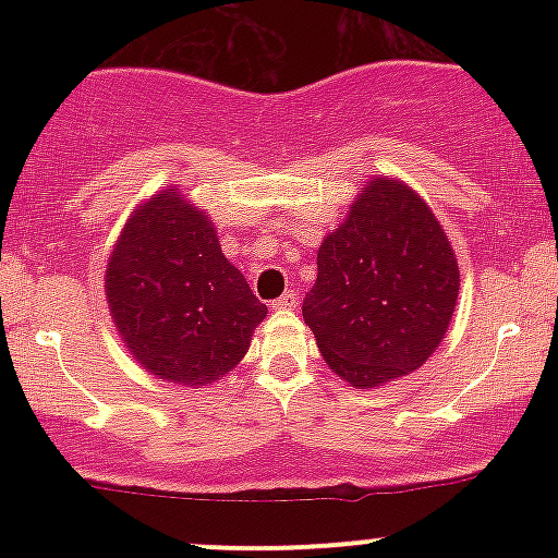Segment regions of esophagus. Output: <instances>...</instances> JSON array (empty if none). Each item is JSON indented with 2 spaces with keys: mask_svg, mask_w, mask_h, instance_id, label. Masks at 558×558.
Masks as SVG:
<instances>
[{
  "mask_svg": "<svg viewBox=\"0 0 558 558\" xmlns=\"http://www.w3.org/2000/svg\"><path fill=\"white\" fill-rule=\"evenodd\" d=\"M272 306H275V310H296V306H299V293L296 291H286L283 296L272 301Z\"/></svg>",
  "mask_w": 558,
  "mask_h": 558,
  "instance_id": "esophagus-1",
  "label": "esophagus"
}]
</instances>
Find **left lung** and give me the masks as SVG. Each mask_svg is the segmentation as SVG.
I'll return each instance as SVG.
<instances>
[{
    "label": "left lung",
    "instance_id": "left-lung-1",
    "mask_svg": "<svg viewBox=\"0 0 558 558\" xmlns=\"http://www.w3.org/2000/svg\"><path fill=\"white\" fill-rule=\"evenodd\" d=\"M457 293V257L430 207L401 181L375 178L319 246L301 312L332 373L375 388L427 362Z\"/></svg>",
    "mask_w": 558,
    "mask_h": 558
}]
</instances>
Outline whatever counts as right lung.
<instances>
[{
	"instance_id": "1",
	"label": "right lung",
	"mask_w": 558,
	"mask_h": 558,
	"mask_svg": "<svg viewBox=\"0 0 558 558\" xmlns=\"http://www.w3.org/2000/svg\"><path fill=\"white\" fill-rule=\"evenodd\" d=\"M105 288L133 360L178 386L220 380L267 317V306L222 254L213 222L175 189L128 220Z\"/></svg>"
}]
</instances>
